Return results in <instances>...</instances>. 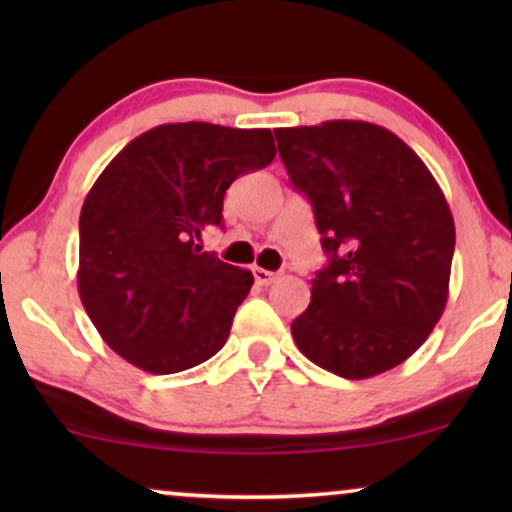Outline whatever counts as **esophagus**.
Wrapping results in <instances>:
<instances>
[{
    "mask_svg": "<svg viewBox=\"0 0 512 512\" xmlns=\"http://www.w3.org/2000/svg\"><path fill=\"white\" fill-rule=\"evenodd\" d=\"M254 272V279H256V284H261V286H268V284H272L277 279V275L275 272H270V270H263V268H254L251 270Z\"/></svg>",
    "mask_w": 512,
    "mask_h": 512,
    "instance_id": "1",
    "label": "esophagus"
}]
</instances>
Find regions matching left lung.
Listing matches in <instances>:
<instances>
[{"mask_svg":"<svg viewBox=\"0 0 512 512\" xmlns=\"http://www.w3.org/2000/svg\"><path fill=\"white\" fill-rule=\"evenodd\" d=\"M279 158L310 200L326 268L293 319L300 352L347 380L403 363L447 303L454 221L429 167L403 139L363 121L275 130Z\"/></svg>","mask_w":512,"mask_h":512,"instance_id":"1","label":"left lung"}]
</instances>
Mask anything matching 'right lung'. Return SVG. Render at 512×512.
Masks as SVG:
<instances>
[{"mask_svg":"<svg viewBox=\"0 0 512 512\" xmlns=\"http://www.w3.org/2000/svg\"><path fill=\"white\" fill-rule=\"evenodd\" d=\"M275 158L272 132L158 125L125 146L79 219V296L102 340L132 366L170 375L226 345L249 270L202 251L223 195Z\"/></svg>","mask_w":512,"mask_h":512,"instance_id":"add662e5","label":"right lung"}]
</instances>
